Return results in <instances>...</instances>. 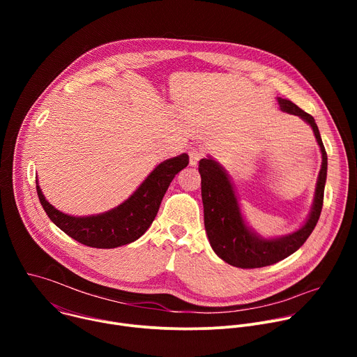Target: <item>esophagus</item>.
<instances>
[{
	"instance_id": "obj_1",
	"label": "esophagus",
	"mask_w": 357,
	"mask_h": 357,
	"mask_svg": "<svg viewBox=\"0 0 357 357\" xmlns=\"http://www.w3.org/2000/svg\"><path fill=\"white\" fill-rule=\"evenodd\" d=\"M188 154H189V164L190 167H196L197 162L203 158V151L197 146H190L188 149Z\"/></svg>"
}]
</instances>
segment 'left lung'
<instances>
[{
  "label": "left lung",
  "mask_w": 357,
  "mask_h": 357,
  "mask_svg": "<svg viewBox=\"0 0 357 357\" xmlns=\"http://www.w3.org/2000/svg\"><path fill=\"white\" fill-rule=\"evenodd\" d=\"M277 101L284 113L298 116L311 126L322 154L312 208L299 229L278 237H263L259 234L245 222L234 185L226 169L211 155L199 161L203 213L209 243L223 261L238 268H260L291 256L311 236L324 205L328 155L318 126L311 114L301 110L291 100L277 97Z\"/></svg>",
  "instance_id": "left-lung-1"
}]
</instances>
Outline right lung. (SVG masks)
<instances>
[{
  "label": "right lung",
  "mask_w": 357,
  "mask_h": 357,
  "mask_svg": "<svg viewBox=\"0 0 357 357\" xmlns=\"http://www.w3.org/2000/svg\"><path fill=\"white\" fill-rule=\"evenodd\" d=\"M188 164V154L165 160L119 206L90 216H73L58 211L45 199L38 181L36 192L49 219L68 236L89 247L114 248L135 241L148 230L169 183Z\"/></svg>",
  "instance_id": "right-lung-1"
}]
</instances>
